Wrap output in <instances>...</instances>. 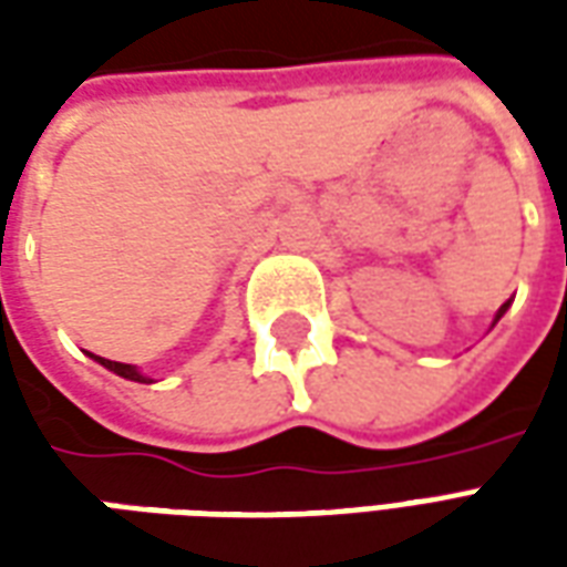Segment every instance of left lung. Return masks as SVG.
Here are the masks:
<instances>
[{
  "mask_svg": "<svg viewBox=\"0 0 567 567\" xmlns=\"http://www.w3.org/2000/svg\"><path fill=\"white\" fill-rule=\"evenodd\" d=\"M507 307H511V300H507V303H501V309L495 312V321H492V324H498V319L504 316V312H507Z\"/></svg>",
  "mask_w": 567,
  "mask_h": 567,
  "instance_id": "obj_1",
  "label": "left lung"
}]
</instances>
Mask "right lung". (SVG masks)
Instances as JSON below:
<instances>
[{"instance_id": "right-lung-1", "label": "right lung", "mask_w": 567, "mask_h": 567, "mask_svg": "<svg viewBox=\"0 0 567 567\" xmlns=\"http://www.w3.org/2000/svg\"><path fill=\"white\" fill-rule=\"evenodd\" d=\"M93 361H100L105 370H112V373H117V377H124V380L130 382H151L145 373H142L140 368H133V364H121V361H109V358H100V355H91Z\"/></svg>"}]
</instances>
